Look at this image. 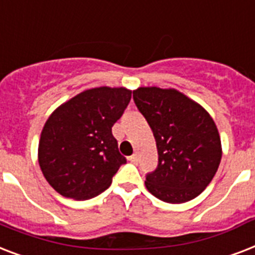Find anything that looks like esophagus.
Listing matches in <instances>:
<instances>
[{
  "instance_id": "esophagus-1",
  "label": "esophagus",
  "mask_w": 255,
  "mask_h": 255,
  "mask_svg": "<svg viewBox=\"0 0 255 255\" xmlns=\"http://www.w3.org/2000/svg\"><path fill=\"white\" fill-rule=\"evenodd\" d=\"M128 160H129L132 164H136V163H137V155H136V153H133L132 156H129V159H128Z\"/></svg>"
}]
</instances>
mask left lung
I'll return each mask as SVG.
<instances>
[{"label": "left lung", "instance_id": "8db88e82", "mask_svg": "<svg viewBox=\"0 0 255 255\" xmlns=\"http://www.w3.org/2000/svg\"><path fill=\"white\" fill-rule=\"evenodd\" d=\"M137 110L149 124L159 164L145 176V186L169 204L193 200L209 185L221 161L220 133L212 116L174 88L140 87Z\"/></svg>", "mask_w": 255, "mask_h": 255}]
</instances>
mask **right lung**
<instances>
[{"label": "right lung", "mask_w": 255, "mask_h": 255, "mask_svg": "<svg viewBox=\"0 0 255 255\" xmlns=\"http://www.w3.org/2000/svg\"><path fill=\"white\" fill-rule=\"evenodd\" d=\"M131 94L124 87L90 88L49 116L39 139L38 163L47 182L63 197H95L127 163L112 126L123 115Z\"/></svg>", "instance_id": "1"}]
</instances>
